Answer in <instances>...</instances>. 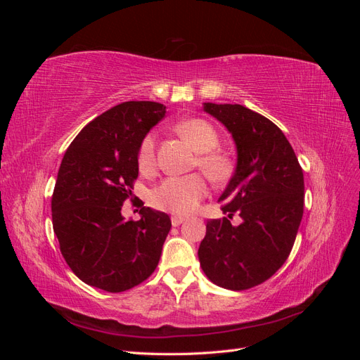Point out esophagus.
<instances>
[{
	"instance_id": "1",
	"label": "esophagus",
	"mask_w": 360,
	"mask_h": 360,
	"mask_svg": "<svg viewBox=\"0 0 360 360\" xmlns=\"http://www.w3.org/2000/svg\"><path fill=\"white\" fill-rule=\"evenodd\" d=\"M184 221H186V219H184L183 216H172V217H171V224H172L174 226H179V225L183 224Z\"/></svg>"
}]
</instances>
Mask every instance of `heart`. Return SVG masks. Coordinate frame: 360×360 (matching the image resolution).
<instances>
[{"label": "heart", "instance_id": "obj_1", "mask_svg": "<svg viewBox=\"0 0 360 360\" xmlns=\"http://www.w3.org/2000/svg\"><path fill=\"white\" fill-rule=\"evenodd\" d=\"M177 132L198 153V165L214 181L225 180L231 174V162L221 153H214L219 136L214 127L201 118H189L176 126ZM156 162V135L148 134L141 141L138 150V167L143 172L153 169ZM207 193V183L198 176L168 177L151 192L150 201L156 209L174 214H188L197 209Z\"/></svg>", "mask_w": 360, "mask_h": 360}]
</instances>
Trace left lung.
I'll list each match as a JSON object with an SVG mask.
<instances>
[{
  "instance_id": "obj_1",
  "label": "left lung",
  "mask_w": 360,
  "mask_h": 360,
  "mask_svg": "<svg viewBox=\"0 0 360 360\" xmlns=\"http://www.w3.org/2000/svg\"><path fill=\"white\" fill-rule=\"evenodd\" d=\"M231 134L237 163L219 197L226 217L207 222L198 258L205 276L226 290H248L285 263L303 214V171L282 130L242 105L202 103ZM237 212L243 224L231 226Z\"/></svg>"
}]
</instances>
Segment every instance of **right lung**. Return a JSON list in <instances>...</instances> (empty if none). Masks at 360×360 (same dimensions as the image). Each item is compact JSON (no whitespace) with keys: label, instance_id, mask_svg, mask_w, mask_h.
I'll return each instance as SVG.
<instances>
[{"label":"right lung","instance_id":"right-lung-1","mask_svg":"<svg viewBox=\"0 0 360 360\" xmlns=\"http://www.w3.org/2000/svg\"><path fill=\"white\" fill-rule=\"evenodd\" d=\"M158 102L112 106L76 135L64 153L52 195L60 250L85 284L122 292L153 274L171 230L167 213L143 207L126 221L123 202L138 177L141 141L165 117Z\"/></svg>","mask_w":360,"mask_h":360}]
</instances>
